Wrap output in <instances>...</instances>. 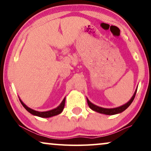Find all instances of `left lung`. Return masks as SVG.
I'll list each match as a JSON object with an SVG mask.
<instances>
[{
	"instance_id": "obj_1",
	"label": "left lung",
	"mask_w": 151,
	"mask_h": 151,
	"mask_svg": "<svg viewBox=\"0 0 151 151\" xmlns=\"http://www.w3.org/2000/svg\"><path fill=\"white\" fill-rule=\"evenodd\" d=\"M136 92H137V89L135 90L134 95L132 96V97L131 98V99L127 103V104H124L123 106H121L118 107V108H101V107H99V106H96V105H95V104H92V103L86 98L87 103H88L89 108L92 109L93 110L95 111V112L101 113V114H106V115L116 114L123 112V111L125 110L131 104H132V103L133 102V101H134V99L135 98Z\"/></svg>"
}]
</instances>
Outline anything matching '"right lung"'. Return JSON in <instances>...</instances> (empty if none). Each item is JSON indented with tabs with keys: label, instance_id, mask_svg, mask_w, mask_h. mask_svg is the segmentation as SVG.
Wrapping results in <instances>:
<instances>
[{
	"label": "right lung",
	"instance_id": "right-lung-1",
	"mask_svg": "<svg viewBox=\"0 0 151 151\" xmlns=\"http://www.w3.org/2000/svg\"><path fill=\"white\" fill-rule=\"evenodd\" d=\"M19 101H20L22 105L24 106V108L28 112L34 116H37L41 117V118H49V117H52V116H54L59 114H60L63 112V109H64V107H65V97L64 98V99L63 100V101L61 102V104L57 107V108H54L53 110L46 111V112H38V111L32 110V109L28 108V106H26L20 99H19Z\"/></svg>",
	"mask_w": 151,
	"mask_h": 151
}]
</instances>
